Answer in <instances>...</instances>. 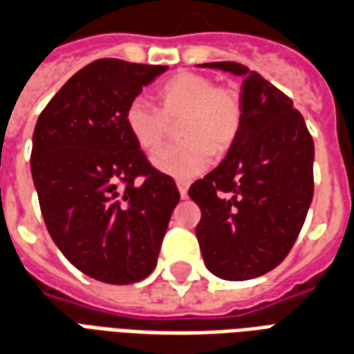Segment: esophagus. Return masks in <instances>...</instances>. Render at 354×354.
<instances>
[{
  "label": "esophagus",
  "mask_w": 354,
  "mask_h": 354,
  "mask_svg": "<svg viewBox=\"0 0 354 354\" xmlns=\"http://www.w3.org/2000/svg\"><path fill=\"white\" fill-rule=\"evenodd\" d=\"M187 187H189L187 182H178V192H180V197H182V199L187 197Z\"/></svg>",
  "instance_id": "esophagus-1"
}]
</instances>
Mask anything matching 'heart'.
Segmentation results:
<instances>
[{
	"label": "heart",
	"instance_id": "obj_1",
	"mask_svg": "<svg viewBox=\"0 0 354 354\" xmlns=\"http://www.w3.org/2000/svg\"><path fill=\"white\" fill-rule=\"evenodd\" d=\"M159 109L142 98L124 109V124L132 140L144 151L161 146L169 132V123L176 127V146H169L151 157L155 169L176 178L192 180L210 167L212 155H223L237 140L245 106L239 88L216 85L207 75L182 72L157 88Z\"/></svg>",
	"mask_w": 354,
	"mask_h": 354
}]
</instances>
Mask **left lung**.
I'll use <instances>...</instances> for the list:
<instances>
[{
  "label": "left lung",
  "mask_w": 354,
  "mask_h": 354,
  "mask_svg": "<svg viewBox=\"0 0 354 354\" xmlns=\"http://www.w3.org/2000/svg\"><path fill=\"white\" fill-rule=\"evenodd\" d=\"M245 77L243 127L218 167L189 187L205 266L223 281H248L279 266L313 201L315 144L288 96L237 62H207Z\"/></svg>",
  "instance_id": "left-lung-1"
}]
</instances>
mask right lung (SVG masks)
<instances>
[{
  "label": "right lung",
  "mask_w": 354,
  "mask_h": 354,
  "mask_svg": "<svg viewBox=\"0 0 354 354\" xmlns=\"http://www.w3.org/2000/svg\"><path fill=\"white\" fill-rule=\"evenodd\" d=\"M167 70L94 60L35 123L30 167L45 225L60 252L100 282L131 284L153 271L180 201L174 180L147 162L124 124L127 106Z\"/></svg>",
  "instance_id": "right-lung-1"
}]
</instances>
